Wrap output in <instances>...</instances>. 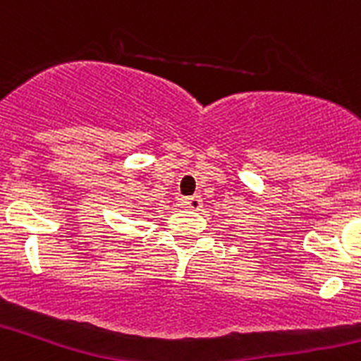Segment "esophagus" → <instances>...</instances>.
<instances>
[{"mask_svg": "<svg viewBox=\"0 0 361 361\" xmlns=\"http://www.w3.org/2000/svg\"><path fill=\"white\" fill-rule=\"evenodd\" d=\"M181 208L187 209H199L201 208V197L199 195H190V197H180L178 199Z\"/></svg>", "mask_w": 361, "mask_h": 361, "instance_id": "esophagus-1", "label": "esophagus"}]
</instances>
